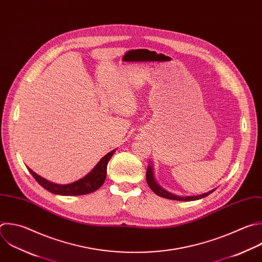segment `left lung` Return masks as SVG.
<instances>
[{
	"label": "left lung",
	"instance_id": "8db88e82",
	"mask_svg": "<svg viewBox=\"0 0 262 262\" xmlns=\"http://www.w3.org/2000/svg\"><path fill=\"white\" fill-rule=\"evenodd\" d=\"M146 180H147V184L150 187V189L157 195L164 198V199H168V200H173V201H195V200H200L203 198H206L207 195L211 194L214 190L208 192V193H204L202 195H198V196H186V198H180L177 195H173L167 191H165L164 189L160 188L157 183L155 182L154 176H153V169L151 166L147 167V171H146Z\"/></svg>",
	"mask_w": 262,
	"mask_h": 262
}]
</instances>
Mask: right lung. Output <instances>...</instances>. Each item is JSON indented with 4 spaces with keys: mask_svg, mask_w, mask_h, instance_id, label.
I'll return each instance as SVG.
<instances>
[{
    "mask_svg": "<svg viewBox=\"0 0 262 262\" xmlns=\"http://www.w3.org/2000/svg\"><path fill=\"white\" fill-rule=\"evenodd\" d=\"M115 150L109 152L106 154L99 163L94 167V169L85 176L84 178L71 183L67 185H59L52 182L47 181L46 179L40 177L37 173H35L31 168H29L32 176L35 178V180L46 190L50 191L54 194H60V195H83L89 194L96 190H98L105 182L106 176H107V165L114 154Z\"/></svg>",
    "mask_w": 262,
    "mask_h": 262,
    "instance_id": "right-lung-1",
    "label": "right lung"
}]
</instances>
